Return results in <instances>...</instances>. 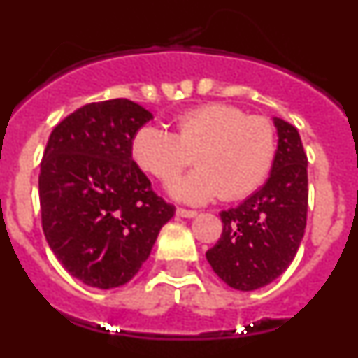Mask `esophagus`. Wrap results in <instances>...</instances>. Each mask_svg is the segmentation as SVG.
Segmentation results:
<instances>
[{"mask_svg":"<svg viewBox=\"0 0 358 358\" xmlns=\"http://www.w3.org/2000/svg\"><path fill=\"white\" fill-rule=\"evenodd\" d=\"M177 215L185 218H194L197 217V211L195 210H186V208H177Z\"/></svg>","mask_w":358,"mask_h":358,"instance_id":"obj_1","label":"esophagus"}]
</instances>
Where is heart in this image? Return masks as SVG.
Masks as SVG:
<instances>
[{"label":"heart","mask_w":358,"mask_h":358,"mask_svg":"<svg viewBox=\"0 0 358 358\" xmlns=\"http://www.w3.org/2000/svg\"><path fill=\"white\" fill-rule=\"evenodd\" d=\"M176 132L143 125L131 140L136 166L169 185L192 164L199 169L172 186L176 197L206 202L238 201L260 188L276 159V131L264 116L229 103H204L173 120Z\"/></svg>","instance_id":"b5f03b06"}]
</instances>
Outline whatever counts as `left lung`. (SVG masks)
<instances>
[{
  "label": "left lung",
  "instance_id": "8db88e82",
  "mask_svg": "<svg viewBox=\"0 0 358 358\" xmlns=\"http://www.w3.org/2000/svg\"><path fill=\"white\" fill-rule=\"evenodd\" d=\"M278 150L273 172L258 192L222 211V235L206 258L224 283L255 290L292 264L306 227L308 173L301 138L294 125L274 118Z\"/></svg>",
  "mask_w": 358,
  "mask_h": 358
}]
</instances>
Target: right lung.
<instances>
[{
    "label": "right lung",
    "mask_w": 358,
    "mask_h": 358,
    "mask_svg": "<svg viewBox=\"0 0 358 358\" xmlns=\"http://www.w3.org/2000/svg\"><path fill=\"white\" fill-rule=\"evenodd\" d=\"M152 115L127 98L93 102L55 125L39 173L41 222L73 278L115 289L136 276L176 213L131 157Z\"/></svg>",
    "instance_id": "right-lung-1"
}]
</instances>
